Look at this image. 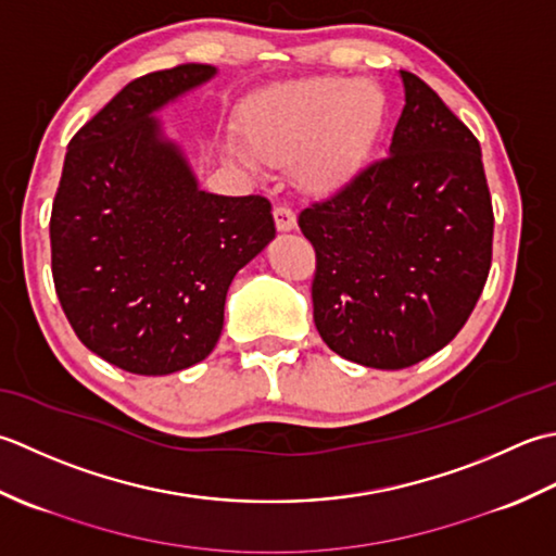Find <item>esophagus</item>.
Returning <instances> with one entry per match:
<instances>
[{"instance_id":"obj_1","label":"esophagus","mask_w":556,"mask_h":556,"mask_svg":"<svg viewBox=\"0 0 556 556\" xmlns=\"http://www.w3.org/2000/svg\"><path fill=\"white\" fill-rule=\"evenodd\" d=\"M274 218H276V228L280 232H290V230H294V225H298V215H294V211L290 206H276Z\"/></svg>"}]
</instances>
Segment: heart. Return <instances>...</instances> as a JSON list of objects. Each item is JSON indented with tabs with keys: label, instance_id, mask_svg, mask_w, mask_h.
Returning <instances> with one entry per match:
<instances>
[{
	"label": "heart",
	"instance_id": "heart-1",
	"mask_svg": "<svg viewBox=\"0 0 556 556\" xmlns=\"http://www.w3.org/2000/svg\"><path fill=\"white\" fill-rule=\"evenodd\" d=\"M389 103L371 81L307 78L258 96L244 110V141H228L242 165L256 169L262 155L292 161V173L309 189H333L367 161L387 122Z\"/></svg>",
	"mask_w": 556,
	"mask_h": 556
}]
</instances>
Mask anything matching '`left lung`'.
<instances>
[{"mask_svg":"<svg viewBox=\"0 0 556 556\" xmlns=\"http://www.w3.org/2000/svg\"><path fill=\"white\" fill-rule=\"evenodd\" d=\"M389 155L300 213L316 252L314 324L341 357L405 369L448 345L492 266L494 213L480 141L420 76Z\"/></svg>","mask_w":556,"mask_h":556,"instance_id":"1","label":"left lung"}]
</instances>
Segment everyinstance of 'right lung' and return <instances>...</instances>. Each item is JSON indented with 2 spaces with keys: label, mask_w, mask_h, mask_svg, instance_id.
Segmentation results:
<instances>
[{
  "label": "right lung",
  "mask_w": 556,
  "mask_h": 556,
  "mask_svg": "<svg viewBox=\"0 0 556 556\" xmlns=\"http://www.w3.org/2000/svg\"><path fill=\"white\" fill-rule=\"evenodd\" d=\"M211 64L134 78L70 141L56 187L52 278L90 353L141 377L206 359L237 270L276 237L270 201L201 191L153 112Z\"/></svg>",
  "instance_id": "1"
}]
</instances>
